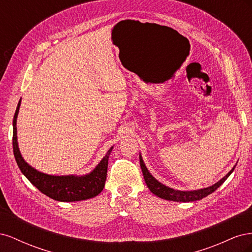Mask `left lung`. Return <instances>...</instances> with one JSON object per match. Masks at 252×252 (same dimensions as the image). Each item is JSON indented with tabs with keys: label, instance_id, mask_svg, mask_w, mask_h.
Instances as JSON below:
<instances>
[{
	"label": "left lung",
	"instance_id": "left-lung-1",
	"mask_svg": "<svg viewBox=\"0 0 252 252\" xmlns=\"http://www.w3.org/2000/svg\"><path fill=\"white\" fill-rule=\"evenodd\" d=\"M140 165L144 175L145 183H146V185L149 188L150 191L155 195L161 197V199H164L167 201H173V202H194V201L202 200L203 197H206L207 195L211 194L213 191H216V190L227 180V178L229 177L235 168L234 166L223 179H220L212 186L202 188V189H196V190H190V191H182V190H177V189L166 186L162 184L161 182H158L155 177H152V174L147 169L146 165H145L141 155H140Z\"/></svg>",
	"mask_w": 252,
	"mask_h": 252
}]
</instances>
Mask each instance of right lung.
<instances>
[{
    "instance_id": "obj_1",
    "label": "right lung",
    "mask_w": 252,
    "mask_h": 252,
    "mask_svg": "<svg viewBox=\"0 0 252 252\" xmlns=\"http://www.w3.org/2000/svg\"><path fill=\"white\" fill-rule=\"evenodd\" d=\"M21 106V100L19 101L18 107L13 117V135L12 146L13 155L16 158L17 164L22 173L25 175L28 181L40 190L42 193L60 202H77L91 199L102 192L105 186L106 175H107L108 158L111 147L105 157L101 159L95 168L84 175H51L41 172L30 166L23 158L18 144L17 135V119Z\"/></svg>"
}]
</instances>
